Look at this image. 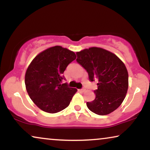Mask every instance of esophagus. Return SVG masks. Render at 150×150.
Returning <instances> with one entry per match:
<instances>
[{"instance_id": "34e87169", "label": "esophagus", "mask_w": 150, "mask_h": 150, "mask_svg": "<svg viewBox=\"0 0 150 150\" xmlns=\"http://www.w3.org/2000/svg\"><path fill=\"white\" fill-rule=\"evenodd\" d=\"M79 91H81V92H85L86 91V89H85V88H83V89H79Z\"/></svg>"}]
</instances>
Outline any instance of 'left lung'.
<instances>
[{
  "label": "left lung",
  "mask_w": 150,
  "mask_h": 150,
  "mask_svg": "<svg viewBox=\"0 0 150 150\" xmlns=\"http://www.w3.org/2000/svg\"><path fill=\"white\" fill-rule=\"evenodd\" d=\"M76 61L89 74L90 81L97 79L96 98L87 102L89 109L99 115L113 112L126 98L128 88V73L126 65L117 56L98 47L76 52Z\"/></svg>",
  "instance_id": "1"
}]
</instances>
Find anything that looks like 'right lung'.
<instances>
[{"label": "right lung", "instance_id": "obj_1", "mask_svg": "<svg viewBox=\"0 0 150 150\" xmlns=\"http://www.w3.org/2000/svg\"><path fill=\"white\" fill-rule=\"evenodd\" d=\"M76 59L73 51L56 46L42 51L28 65L24 79L26 89L41 110L56 113L69 106L77 89L61 82L67 66Z\"/></svg>", "mask_w": 150, "mask_h": 150}]
</instances>
